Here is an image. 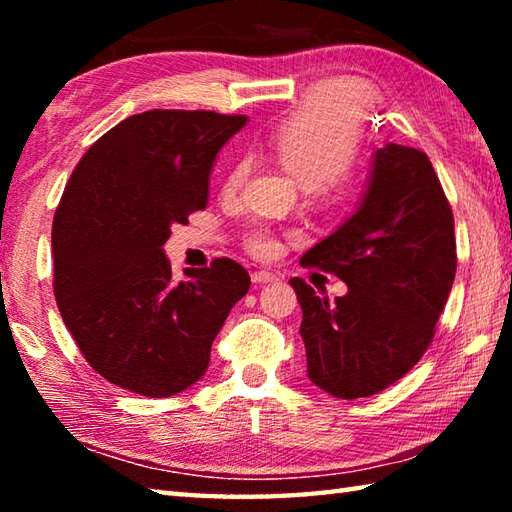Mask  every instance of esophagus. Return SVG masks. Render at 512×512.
I'll list each match as a JSON object with an SVG mask.
<instances>
[{
	"instance_id": "esophagus-1",
	"label": "esophagus",
	"mask_w": 512,
	"mask_h": 512,
	"mask_svg": "<svg viewBox=\"0 0 512 512\" xmlns=\"http://www.w3.org/2000/svg\"><path fill=\"white\" fill-rule=\"evenodd\" d=\"M253 282L255 284H268V282H275V280H280V277H277L275 273H271V271H255L253 275Z\"/></svg>"
}]
</instances>
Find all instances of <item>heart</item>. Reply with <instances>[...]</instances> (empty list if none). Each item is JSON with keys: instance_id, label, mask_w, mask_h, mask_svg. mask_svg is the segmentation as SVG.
<instances>
[{"instance_id": "heart-1", "label": "heart", "mask_w": 512, "mask_h": 512, "mask_svg": "<svg viewBox=\"0 0 512 512\" xmlns=\"http://www.w3.org/2000/svg\"><path fill=\"white\" fill-rule=\"evenodd\" d=\"M363 135V110L357 99L339 90H320L302 99L268 135V151L309 194L323 205H341L352 194V167ZM248 160L232 164L225 189L235 192L248 176ZM248 250L273 257L280 239L268 228L250 232Z\"/></svg>"}]
</instances>
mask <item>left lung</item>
Instances as JSON below:
<instances>
[{"label":"left lung","mask_w":512,"mask_h":512,"mask_svg":"<svg viewBox=\"0 0 512 512\" xmlns=\"http://www.w3.org/2000/svg\"><path fill=\"white\" fill-rule=\"evenodd\" d=\"M348 284L329 302L293 277L307 375L341 400L384 391L429 348L456 275L454 214L427 153L388 142L372 155L348 221L300 259Z\"/></svg>","instance_id":"obj_1"}]
</instances>
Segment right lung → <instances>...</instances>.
Listing matches in <instances>:
<instances>
[{
	"instance_id": "right-lung-1",
	"label": "right lung",
	"mask_w": 512,
	"mask_h": 512,
	"mask_svg": "<svg viewBox=\"0 0 512 512\" xmlns=\"http://www.w3.org/2000/svg\"><path fill=\"white\" fill-rule=\"evenodd\" d=\"M244 115L149 110L110 128L72 171L51 228L54 293L85 361L110 384L169 397L205 375L250 275L228 257L171 280L173 223L205 210L221 146Z\"/></svg>"
}]
</instances>
